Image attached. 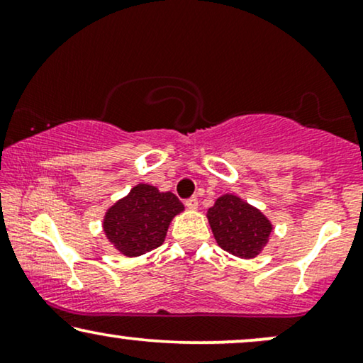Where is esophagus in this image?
Returning a JSON list of instances; mask_svg holds the SVG:
<instances>
[{
    "instance_id": "1",
    "label": "esophagus",
    "mask_w": 363,
    "mask_h": 363,
    "mask_svg": "<svg viewBox=\"0 0 363 363\" xmlns=\"http://www.w3.org/2000/svg\"><path fill=\"white\" fill-rule=\"evenodd\" d=\"M185 205H186L188 210H196V208H198V198L196 196L188 198V200L185 201Z\"/></svg>"
}]
</instances>
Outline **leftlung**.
<instances>
[{
	"instance_id": "obj_1",
	"label": "left lung",
	"mask_w": 363,
	"mask_h": 363,
	"mask_svg": "<svg viewBox=\"0 0 363 363\" xmlns=\"http://www.w3.org/2000/svg\"><path fill=\"white\" fill-rule=\"evenodd\" d=\"M206 218L218 246L233 256L252 259L269 241L272 223L233 193L218 198Z\"/></svg>"
}]
</instances>
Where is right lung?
<instances>
[{
	"mask_svg": "<svg viewBox=\"0 0 363 363\" xmlns=\"http://www.w3.org/2000/svg\"><path fill=\"white\" fill-rule=\"evenodd\" d=\"M185 210L172 191L138 183L104 216V233L117 251L137 257L162 246L173 218Z\"/></svg>",
	"mask_w": 363,
	"mask_h": 363,
	"instance_id": "right-lung-1",
	"label": "right lung"
}]
</instances>
